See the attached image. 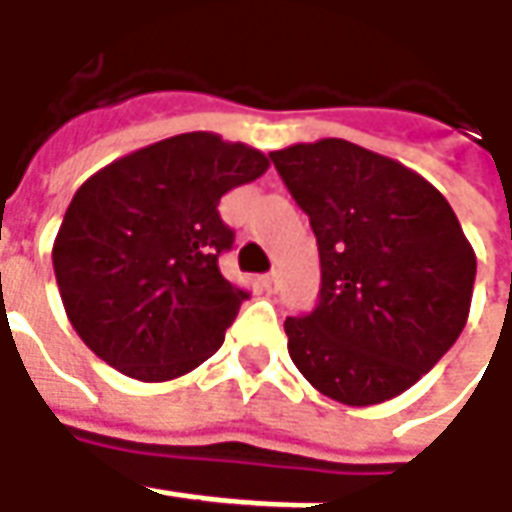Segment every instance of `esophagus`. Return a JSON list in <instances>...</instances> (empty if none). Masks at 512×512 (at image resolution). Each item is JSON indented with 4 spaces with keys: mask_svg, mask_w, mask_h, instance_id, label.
I'll return each instance as SVG.
<instances>
[{
    "mask_svg": "<svg viewBox=\"0 0 512 512\" xmlns=\"http://www.w3.org/2000/svg\"><path fill=\"white\" fill-rule=\"evenodd\" d=\"M276 282H279V276H276V273H265V276H262V287H265L267 293H273V290H276Z\"/></svg>",
    "mask_w": 512,
    "mask_h": 512,
    "instance_id": "esophagus-1",
    "label": "esophagus"
}]
</instances>
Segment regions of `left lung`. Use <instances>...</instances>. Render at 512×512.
I'll return each mask as SVG.
<instances>
[{
  "label": "left lung",
  "mask_w": 512,
  "mask_h": 512,
  "mask_svg": "<svg viewBox=\"0 0 512 512\" xmlns=\"http://www.w3.org/2000/svg\"><path fill=\"white\" fill-rule=\"evenodd\" d=\"M310 216L322 293L285 322L287 353L347 407L402 396L459 339L476 253L442 193L402 162L344 139L270 153Z\"/></svg>",
  "instance_id": "8db88e82"
}]
</instances>
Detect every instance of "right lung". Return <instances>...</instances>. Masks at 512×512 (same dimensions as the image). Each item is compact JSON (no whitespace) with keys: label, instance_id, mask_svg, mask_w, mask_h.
Returning <instances> with one entry per match:
<instances>
[{"label":"right lung","instance_id":"1","mask_svg":"<svg viewBox=\"0 0 512 512\" xmlns=\"http://www.w3.org/2000/svg\"><path fill=\"white\" fill-rule=\"evenodd\" d=\"M270 168L262 150L193 130L96 170L53 242L70 325L139 382H170L207 362L247 299L219 256L233 230L219 199Z\"/></svg>","mask_w":512,"mask_h":512}]
</instances>
